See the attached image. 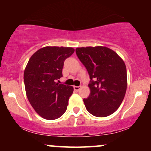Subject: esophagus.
<instances>
[{"instance_id": "esophagus-1", "label": "esophagus", "mask_w": 151, "mask_h": 151, "mask_svg": "<svg viewBox=\"0 0 151 151\" xmlns=\"http://www.w3.org/2000/svg\"><path fill=\"white\" fill-rule=\"evenodd\" d=\"M81 86H74V90H76V91H77V92L79 91V90L81 89Z\"/></svg>"}]
</instances>
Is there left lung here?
<instances>
[{
    "instance_id": "8db88e82",
    "label": "left lung",
    "mask_w": 151,
    "mask_h": 151,
    "mask_svg": "<svg viewBox=\"0 0 151 151\" xmlns=\"http://www.w3.org/2000/svg\"><path fill=\"white\" fill-rule=\"evenodd\" d=\"M76 54L90 76V94L83 101L92 115L104 117L121 105L127 88V72L123 60L106 47H77Z\"/></svg>"
}]
</instances>
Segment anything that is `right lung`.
Returning <instances> with one entry per match:
<instances>
[{
	"instance_id": "right-lung-1",
	"label": "right lung",
	"mask_w": 151,
	"mask_h": 151,
	"mask_svg": "<svg viewBox=\"0 0 151 151\" xmlns=\"http://www.w3.org/2000/svg\"><path fill=\"white\" fill-rule=\"evenodd\" d=\"M72 47H44L30 58L24 72L26 94L35 111L45 119L59 118L66 111L73 87L57 81L63 77L64 61Z\"/></svg>"
}]
</instances>
